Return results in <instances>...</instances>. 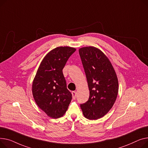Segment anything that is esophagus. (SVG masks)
Instances as JSON below:
<instances>
[{
    "label": "esophagus",
    "instance_id": "1",
    "mask_svg": "<svg viewBox=\"0 0 148 148\" xmlns=\"http://www.w3.org/2000/svg\"><path fill=\"white\" fill-rule=\"evenodd\" d=\"M72 97H73V99H76V92L75 91H73L72 92Z\"/></svg>",
    "mask_w": 148,
    "mask_h": 148
}]
</instances>
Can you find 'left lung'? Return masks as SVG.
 Listing matches in <instances>:
<instances>
[{"instance_id":"8db88e82","label":"left lung","mask_w":148,"mask_h":148,"mask_svg":"<svg viewBox=\"0 0 148 148\" xmlns=\"http://www.w3.org/2000/svg\"><path fill=\"white\" fill-rule=\"evenodd\" d=\"M79 53L90 90L88 100L80 106L86 118L97 119L114 105L119 88L117 76L109 60L99 49L83 47Z\"/></svg>"}]
</instances>
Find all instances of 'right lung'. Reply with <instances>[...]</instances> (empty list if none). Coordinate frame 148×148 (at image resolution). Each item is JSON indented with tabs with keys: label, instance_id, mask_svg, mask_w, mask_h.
I'll use <instances>...</instances> for the list:
<instances>
[{
	"label": "right lung",
	"instance_id": "obj_1",
	"mask_svg": "<svg viewBox=\"0 0 148 148\" xmlns=\"http://www.w3.org/2000/svg\"><path fill=\"white\" fill-rule=\"evenodd\" d=\"M74 48L60 47L43 58L32 84V93L37 105L52 118L63 116L72 95L66 86L63 69Z\"/></svg>",
	"mask_w": 148,
	"mask_h": 148
}]
</instances>
